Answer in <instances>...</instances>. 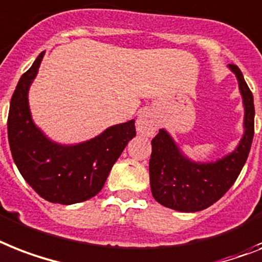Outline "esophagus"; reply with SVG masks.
Here are the masks:
<instances>
[{
    "label": "esophagus",
    "instance_id": "34e87169",
    "mask_svg": "<svg viewBox=\"0 0 262 262\" xmlns=\"http://www.w3.org/2000/svg\"><path fill=\"white\" fill-rule=\"evenodd\" d=\"M157 129V122L150 110H144L137 118V130L144 136H153Z\"/></svg>",
    "mask_w": 262,
    "mask_h": 262
}]
</instances>
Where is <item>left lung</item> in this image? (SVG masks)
<instances>
[{
  "label": "left lung",
  "instance_id": "left-lung-1",
  "mask_svg": "<svg viewBox=\"0 0 262 262\" xmlns=\"http://www.w3.org/2000/svg\"><path fill=\"white\" fill-rule=\"evenodd\" d=\"M234 72L241 91L245 120V133L234 152L214 163H195L180 152L179 146L160 129L152 140L149 160L150 190L160 205L182 212L205 210L229 191L237 180L250 152L254 136V103L241 70L229 64Z\"/></svg>",
  "mask_w": 262,
  "mask_h": 262
}]
</instances>
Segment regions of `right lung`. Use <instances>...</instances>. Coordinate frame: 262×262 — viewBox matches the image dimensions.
I'll return each mask as SVG.
<instances>
[{
    "mask_svg": "<svg viewBox=\"0 0 262 262\" xmlns=\"http://www.w3.org/2000/svg\"><path fill=\"white\" fill-rule=\"evenodd\" d=\"M46 52L20 78L10 99L8 138L18 171L46 201L74 205L95 196L127 142L136 136L135 120L107 127L103 133L76 145L51 141L33 124L28 91Z\"/></svg>",
    "mask_w": 262,
    "mask_h": 262,
    "instance_id": "add662e5",
    "label": "right lung"
}]
</instances>
